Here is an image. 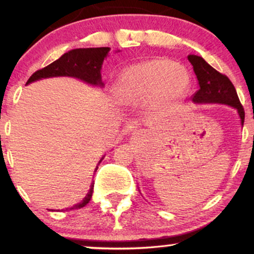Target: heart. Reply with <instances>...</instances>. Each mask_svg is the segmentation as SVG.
Segmentation results:
<instances>
[{
	"label": "heart",
	"mask_w": 254,
	"mask_h": 254,
	"mask_svg": "<svg viewBox=\"0 0 254 254\" xmlns=\"http://www.w3.org/2000/svg\"><path fill=\"white\" fill-rule=\"evenodd\" d=\"M190 74L168 58H151L127 66L117 81L118 93L125 101L151 100L170 104L184 97L190 87Z\"/></svg>",
	"instance_id": "heart-1"
}]
</instances>
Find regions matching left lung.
<instances>
[{
  "label": "left lung",
  "instance_id": "1",
  "mask_svg": "<svg viewBox=\"0 0 254 254\" xmlns=\"http://www.w3.org/2000/svg\"><path fill=\"white\" fill-rule=\"evenodd\" d=\"M188 60L193 66L199 89L194 93L192 100L194 103H214L226 104L235 107L240 116L241 124L244 125L245 111L237 94L235 87L228 76L218 72L210 64H208L202 57L197 55H189Z\"/></svg>",
  "mask_w": 254,
  "mask_h": 254
}]
</instances>
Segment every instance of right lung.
<instances>
[{
	"mask_svg": "<svg viewBox=\"0 0 254 254\" xmlns=\"http://www.w3.org/2000/svg\"><path fill=\"white\" fill-rule=\"evenodd\" d=\"M109 51L110 48L75 49V50L64 54L62 57L49 64L45 68L33 72L32 76L28 78L27 83L45 77L72 76L86 81L90 84L104 86L103 81H101L100 70L105 57L109 54ZM93 188H94V183H92L89 192L83 198L82 202L74 205L71 209H81L84 205H87L92 198Z\"/></svg>",
	"mask_w": 254,
	"mask_h": 254,
	"instance_id": "obj_1",
	"label": "right lung"
}]
</instances>
